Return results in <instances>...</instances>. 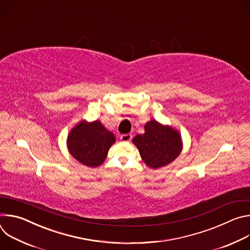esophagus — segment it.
<instances>
[{
  "instance_id": "obj_1",
  "label": "esophagus",
  "mask_w": 250,
  "mask_h": 250,
  "mask_svg": "<svg viewBox=\"0 0 250 250\" xmlns=\"http://www.w3.org/2000/svg\"><path fill=\"white\" fill-rule=\"evenodd\" d=\"M120 138H121V140H122V141H124V142H128V141H130V140H131V138H132V135H131L130 133L122 134Z\"/></svg>"
}]
</instances>
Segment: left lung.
Returning a JSON list of instances; mask_svg holds the SVG:
<instances>
[{"instance_id": "1", "label": "left lung", "mask_w": 250, "mask_h": 250, "mask_svg": "<svg viewBox=\"0 0 250 250\" xmlns=\"http://www.w3.org/2000/svg\"><path fill=\"white\" fill-rule=\"evenodd\" d=\"M145 129V134H137L132 141L147 166L157 169L169 164L179 155L182 142L176 130L154 120L147 123Z\"/></svg>"}]
</instances>
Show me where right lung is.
I'll list each match as a JSON object with an SVG mask.
<instances>
[{
  "instance_id": "obj_1",
  "label": "right lung",
  "mask_w": 250,
  "mask_h": 250,
  "mask_svg": "<svg viewBox=\"0 0 250 250\" xmlns=\"http://www.w3.org/2000/svg\"><path fill=\"white\" fill-rule=\"evenodd\" d=\"M116 140L99 121L79 123L68 135L67 146L75 159L89 167L100 166Z\"/></svg>"
}]
</instances>
